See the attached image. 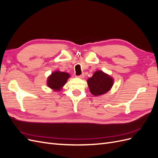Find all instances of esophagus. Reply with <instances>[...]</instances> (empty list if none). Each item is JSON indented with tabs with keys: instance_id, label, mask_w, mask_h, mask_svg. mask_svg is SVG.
Returning a JSON list of instances; mask_svg holds the SVG:
<instances>
[{
	"instance_id": "34e87169",
	"label": "esophagus",
	"mask_w": 158,
	"mask_h": 158,
	"mask_svg": "<svg viewBox=\"0 0 158 158\" xmlns=\"http://www.w3.org/2000/svg\"><path fill=\"white\" fill-rule=\"evenodd\" d=\"M76 77L77 78H83L84 77V74L82 73L81 75H79V76H76Z\"/></svg>"
}]
</instances>
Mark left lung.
Listing matches in <instances>:
<instances>
[{"label": "left lung", "instance_id": "1", "mask_svg": "<svg viewBox=\"0 0 158 158\" xmlns=\"http://www.w3.org/2000/svg\"><path fill=\"white\" fill-rule=\"evenodd\" d=\"M113 84V78L101 70L95 72L92 77L88 80L90 92L95 96L107 93L111 88Z\"/></svg>", "mask_w": 158, "mask_h": 158}]
</instances>
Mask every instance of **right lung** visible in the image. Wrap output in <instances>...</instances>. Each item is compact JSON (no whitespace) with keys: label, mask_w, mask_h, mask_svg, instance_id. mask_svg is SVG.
I'll return each mask as SVG.
<instances>
[{"label":"right lung","mask_w":158,"mask_h":158,"mask_svg":"<svg viewBox=\"0 0 158 158\" xmlns=\"http://www.w3.org/2000/svg\"><path fill=\"white\" fill-rule=\"evenodd\" d=\"M70 75L66 73L56 71L52 73L48 78L47 85L48 86L55 91H60L62 87L67 82Z\"/></svg>","instance_id":"obj_1"}]
</instances>
